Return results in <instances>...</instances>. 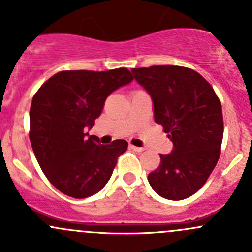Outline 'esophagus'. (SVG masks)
I'll use <instances>...</instances> for the list:
<instances>
[{
    "instance_id": "1",
    "label": "esophagus",
    "mask_w": 252,
    "mask_h": 252,
    "mask_svg": "<svg viewBox=\"0 0 252 252\" xmlns=\"http://www.w3.org/2000/svg\"><path fill=\"white\" fill-rule=\"evenodd\" d=\"M129 147H130L131 150H134V151H136V152H142L144 151V147H138V146H134V145H129Z\"/></svg>"
}]
</instances>
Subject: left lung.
I'll list each match as a JSON object with an SVG mask.
<instances>
[{"instance_id": "8db88e82", "label": "left lung", "mask_w": 252, "mask_h": 252, "mask_svg": "<svg viewBox=\"0 0 252 252\" xmlns=\"http://www.w3.org/2000/svg\"><path fill=\"white\" fill-rule=\"evenodd\" d=\"M154 103L173 150L147 177L167 200L187 199L205 184L220 158L223 139L222 106L212 86L195 70L179 65L131 69Z\"/></svg>"}]
</instances>
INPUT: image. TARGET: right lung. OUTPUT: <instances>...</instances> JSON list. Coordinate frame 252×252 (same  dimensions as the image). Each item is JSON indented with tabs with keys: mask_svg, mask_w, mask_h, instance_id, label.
<instances>
[{
	"mask_svg": "<svg viewBox=\"0 0 252 252\" xmlns=\"http://www.w3.org/2000/svg\"><path fill=\"white\" fill-rule=\"evenodd\" d=\"M133 81L126 68L64 70L42 84L30 107V142L42 172L63 194L85 199L110 180L126 140L101 145L89 135L117 89Z\"/></svg>",
	"mask_w": 252,
	"mask_h": 252,
	"instance_id": "1",
	"label": "right lung"
}]
</instances>
